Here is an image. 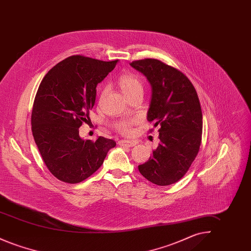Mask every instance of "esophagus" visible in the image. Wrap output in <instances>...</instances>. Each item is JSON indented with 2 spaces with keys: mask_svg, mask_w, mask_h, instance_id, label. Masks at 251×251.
<instances>
[{
  "mask_svg": "<svg viewBox=\"0 0 251 251\" xmlns=\"http://www.w3.org/2000/svg\"><path fill=\"white\" fill-rule=\"evenodd\" d=\"M119 145L122 147H133L136 145V142L129 141V140H120L119 141Z\"/></svg>",
  "mask_w": 251,
  "mask_h": 251,
  "instance_id": "esophagus-1",
  "label": "esophagus"
}]
</instances>
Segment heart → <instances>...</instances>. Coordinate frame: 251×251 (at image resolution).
Here are the masks:
<instances>
[{
	"label": "heart",
	"mask_w": 251,
	"mask_h": 251,
	"mask_svg": "<svg viewBox=\"0 0 251 251\" xmlns=\"http://www.w3.org/2000/svg\"><path fill=\"white\" fill-rule=\"evenodd\" d=\"M119 85L121 91L127 98H131V96L142 94L143 93V83L140 78L132 73H124L119 79ZM107 88L104 87L101 90L100 97L105 95ZM134 120H120L114 124V128L121 134L129 135L132 131V125Z\"/></svg>",
	"instance_id": "1"
}]
</instances>
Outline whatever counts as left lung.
<instances>
[{"label":"left lung","mask_w":251,"mask_h":251,"mask_svg":"<svg viewBox=\"0 0 251 251\" xmlns=\"http://www.w3.org/2000/svg\"><path fill=\"white\" fill-rule=\"evenodd\" d=\"M152 88L148 121L159 127L160 143L139 172L165 186L181 179L198 155L202 135V112L190 80L174 67L154 59L132 61ZM152 129H151V131Z\"/></svg>","instance_id":"left-lung-1"}]
</instances>
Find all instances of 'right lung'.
<instances>
[{"label":"right lung","mask_w":251,"mask_h":251,"mask_svg":"<svg viewBox=\"0 0 251 251\" xmlns=\"http://www.w3.org/2000/svg\"><path fill=\"white\" fill-rule=\"evenodd\" d=\"M117 63L72 55L51 68L38 86L32 132L46 167L61 181L78 183L87 179L116 146L113 139L102 136L96 141L82 139L79 128L90 120L97 84Z\"/></svg>","instance_id":"1"}]
</instances>
